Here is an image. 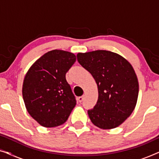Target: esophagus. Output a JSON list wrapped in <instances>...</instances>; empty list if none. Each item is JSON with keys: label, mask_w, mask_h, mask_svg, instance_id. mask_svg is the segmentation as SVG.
Returning <instances> with one entry per match:
<instances>
[{"label": "esophagus", "mask_w": 159, "mask_h": 159, "mask_svg": "<svg viewBox=\"0 0 159 159\" xmlns=\"http://www.w3.org/2000/svg\"><path fill=\"white\" fill-rule=\"evenodd\" d=\"M83 100H84V96H81V97L78 98V101H79L80 103H81V102L83 101Z\"/></svg>", "instance_id": "1"}]
</instances>
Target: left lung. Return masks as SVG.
Segmentation results:
<instances>
[{
	"label": "left lung",
	"mask_w": 159,
	"mask_h": 159,
	"mask_svg": "<svg viewBox=\"0 0 159 159\" xmlns=\"http://www.w3.org/2000/svg\"><path fill=\"white\" fill-rule=\"evenodd\" d=\"M77 57L98 90L96 105L88 111L92 123L103 129L119 127L131 115L138 101L139 84L133 67L119 54L105 50L78 53Z\"/></svg>",
	"instance_id": "8db88e82"
}]
</instances>
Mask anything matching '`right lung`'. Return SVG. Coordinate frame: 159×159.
Returning a JSON list of instances; mask_svg holds the SVG:
<instances>
[{
	"instance_id": "right-lung-1",
	"label": "right lung",
	"mask_w": 159,
	"mask_h": 159,
	"mask_svg": "<svg viewBox=\"0 0 159 159\" xmlns=\"http://www.w3.org/2000/svg\"><path fill=\"white\" fill-rule=\"evenodd\" d=\"M76 61L69 51L53 50L30 66L23 82L22 96L28 113L45 127H55L68 119L76 106L66 74Z\"/></svg>"
}]
</instances>
